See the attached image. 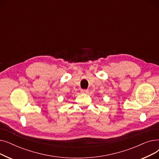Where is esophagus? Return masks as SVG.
<instances>
[{"label": "esophagus", "instance_id": "1", "mask_svg": "<svg viewBox=\"0 0 159 159\" xmlns=\"http://www.w3.org/2000/svg\"><path fill=\"white\" fill-rule=\"evenodd\" d=\"M81 93H88V89H82L81 90Z\"/></svg>", "mask_w": 159, "mask_h": 159}]
</instances>
